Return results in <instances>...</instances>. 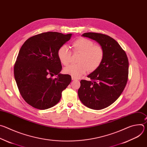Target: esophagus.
<instances>
[{
  "label": "esophagus",
  "instance_id": "obj_1",
  "mask_svg": "<svg viewBox=\"0 0 147 147\" xmlns=\"http://www.w3.org/2000/svg\"><path fill=\"white\" fill-rule=\"evenodd\" d=\"M71 79H72V80H78V79H77L76 78H75L74 77H71Z\"/></svg>",
  "mask_w": 147,
  "mask_h": 147
}]
</instances>
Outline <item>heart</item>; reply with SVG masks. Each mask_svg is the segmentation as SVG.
Segmentation results:
<instances>
[{"instance_id":"b5f03b06","label":"heart","mask_w":147,"mask_h":147,"mask_svg":"<svg viewBox=\"0 0 147 147\" xmlns=\"http://www.w3.org/2000/svg\"><path fill=\"white\" fill-rule=\"evenodd\" d=\"M73 48L74 52L80 53L78 63L66 67L64 71L66 74L74 77H80L87 71L92 72L99 67L103 58V51L100 46L94 45L93 42L88 39L80 38L74 42ZM57 56L63 65L66 66L70 63L71 52L66 45L59 48Z\"/></svg>"}]
</instances>
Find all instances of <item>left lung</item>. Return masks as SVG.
<instances>
[{
	"mask_svg": "<svg viewBox=\"0 0 147 147\" xmlns=\"http://www.w3.org/2000/svg\"><path fill=\"white\" fill-rule=\"evenodd\" d=\"M81 36L98 42L103 49V58L99 67L87 76L91 81L81 80L78 97L87 107L102 109L115 102L126 86L128 58L117 42L108 35L87 32Z\"/></svg>",
	"mask_w": 147,
	"mask_h": 147,
	"instance_id": "8db88e82",
	"label": "left lung"
}]
</instances>
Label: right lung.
I'll use <instances>...</instances> for the list:
<instances>
[{
	"instance_id": "add662e5",
	"label": "right lung",
	"mask_w": 147,
	"mask_h": 147,
	"mask_svg": "<svg viewBox=\"0 0 147 147\" xmlns=\"http://www.w3.org/2000/svg\"><path fill=\"white\" fill-rule=\"evenodd\" d=\"M72 36L57 32L39 34L28 38L21 48L14 67L20 93L32 107L45 110L60 100L70 83L71 76L60 73L57 51ZM56 75L55 79L50 75Z\"/></svg>"
}]
</instances>
